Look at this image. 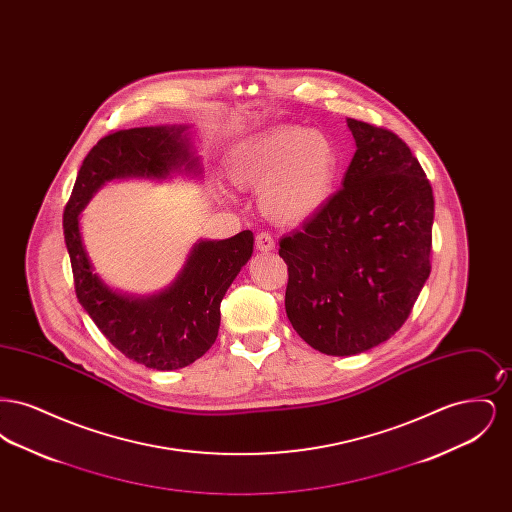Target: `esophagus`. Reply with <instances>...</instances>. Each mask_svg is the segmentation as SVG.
I'll use <instances>...</instances> for the list:
<instances>
[{
	"label": "esophagus",
	"mask_w": 512,
	"mask_h": 512,
	"mask_svg": "<svg viewBox=\"0 0 512 512\" xmlns=\"http://www.w3.org/2000/svg\"><path fill=\"white\" fill-rule=\"evenodd\" d=\"M255 245H257V249H261V251H272L274 249V238L268 234V232H261V234H257V238H255Z\"/></svg>",
	"instance_id": "34e87169"
}]
</instances>
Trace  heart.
<instances>
[{"label":"heart","instance_id":"1","mask_svg":"<svg viewBox=\"0 0 512 512\" xmlns=\"http://www.w3.org/2000/svg\"><path fill=\"white\" fill-rule=\"evenodd\" d=\"M338 153L332 142L305 128L288 126L242 147L230 178L240 188H261V209L272 219L297 222L315 215L334 190Z\"/></svg>","mask_w":512,"mask_h":512}]
</instances>
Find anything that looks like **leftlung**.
Masks as SVG:
<instances>
[{"mask_svg": "<svg viewBox=\"0 0 512 512\" xmlns=\"http://www.w3.org/2000/svg\"><path fill=\"white\" fill-rule=\"evenodd\" d=\"M357 151L332 195L280 240L293 330L326 355L390 340L432 270L434 194L409 146L388 128L347 119Z\"/></svg>", "mask_w": 512, "mask_h": 512, "instance_id": "left-lung-1", "label": "left lung"}]
</instances>
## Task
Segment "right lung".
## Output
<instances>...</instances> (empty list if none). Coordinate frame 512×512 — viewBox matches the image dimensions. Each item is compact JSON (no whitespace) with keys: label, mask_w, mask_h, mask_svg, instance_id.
I'll use <instances>...</instances> for the list:
<instances>
[{"label":"right lung","mask_w":512,"mask_h":512,"mask_svg":"<svg viewBox=\"0 0 512 512\" xmlns=\"http://www.w3.org/2000/svg\"><path fill=\"white\" fill-rule=\"evenodd\" d=\"M186 128L149 126L107 134L86 155L63 213V234L73 267L74 292L101 334L124 357L155 370L192 365L219 336L220 301L253 253V232L220 242H199L169 290L130 299L111 292L94 274L80 240L78 215L113 178H165L199 169Z\"/></svg>","instance_id":"obj_1"}]
</instances>
